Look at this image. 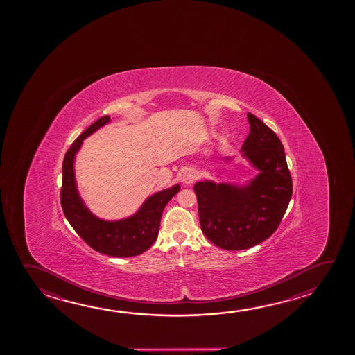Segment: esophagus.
<instances>
[{"label":"esophagus","mask_w":355,"mask_h":355,"mask_svg":"<svg viewBox=\"0 0 355 355\" xmlns=\"http://www.w3.org/2000/svg\"><path fill=\"white\" fill-rule=\"evenodd\" d=\"M197 178V173H196V171L192 168H187L182 172V180H183V183H186V184H191L194 182V180Z\"/></svg>","instance_id":"esophagus-1"}]
</instances>
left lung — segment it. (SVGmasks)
<instances>
[{"instance_id": "left-lung-1", "label": "left lung", "mask_w": 355, "mask_h": 355, "mask_svg": "<svg viewBox=\"0 0 355 355\" xmlns=\"http://www.w3.org/2000/svg\"><path fill=\"white\" fill-rule=\"evenodd\" d=\"M250 132L242 157L259 173L243 184L200 180L194 184L200 228L219 248L242 250L264 242L278 228L292 198L291 172L279 138L248 113ZM224 162L230 163V157Z\"/></svg>"}]
</instances>
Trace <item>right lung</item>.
I'll list each match as a JSON object with an SVG mask.
<instances>
[{
  "mask_svg": "<svg viewBox=\"0 0 355 355\" xmlns=\"http://www.w3.org/2000/svg\"><path fill=\"white\" fill-rule=\"evenodd\" d=\"M111 122L103 116L89 125L67 150L62 164L61 205L64 217L77 234L91 248L102 254L128 258L142 254L156 242L163 209L173 196L180 192V184L155 193L146 199L136 213L119 220H106L88 209L80 196L75 175V158L83 139Z\"/></svg>",
  "mask_w": 355,
  "mask_h": 355,
  "instance_id": "right-lung-1",
  "label": "right lung"
}]
</instances>
